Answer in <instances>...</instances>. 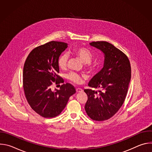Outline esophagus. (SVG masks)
I'll return each instance as SVG.
<instances>
[{
    "instance_id": "1",
    "label": "esophagus",
    "mask_w": 152,
    "mask_h": 152,
    "mask_svg": "<svg viewBox=\"0 0 152 152\" xmlns=\"http://www.w3.org/2000/svg\"><path fill=\"white\" fill-rule=\"evenodd\" d=\"M76 91L77 93H80V92H82V91H83V90H82L81 88H76Z\"/></svg>"
}]
</instances>
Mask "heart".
Here are the masks:
<instances>
[{
  "label": "heart",
  "instance_id": "heart-1",
  "mask_svg": "<svg viewBox=\"0 0 152 152\" xmlns=\"http://www.w3.org/2000/svg\"><path fill=\"white\" fill-rule=\"evenodd\" d=\"M73 53L78 56L85 64V66L89 70H93L96 67V62L91 61L92 54L88 50L84 48H75L73 50ZM69 61V55L67 53H64L61 54L58 59V66L59 69L64 70L67 67ZM67 79L75 84H80L82 82V76L72 72L67 75Z\"/></svg>",
  "mask_w": 152,
  "mask_h": 152
}]
</instances>
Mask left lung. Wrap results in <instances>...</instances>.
Returning <instances> with one entry per match:
<instances>
[{
    "instance_id": "1",
    "label": "left lung",
    "mask_w": 152,
    "mask_h": 152,
    "mask_svg": "<svg viewBox=\"0 0 152 152\" xmlns=\"http://www.w3.org/2000/svg\"><path fill=\"white\" fill-rule=\"evenodd\" d=\"M90 45L104 55L103 69L88 83L91 88L85 89L88 100L85 105L87 115L93 120L104 121L111 118L120 110L126 97L131 78V67L127 56L111 43L94 41Z\"/></svg>"
}]
</instances>
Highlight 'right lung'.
<instances>
[{
    "mask_svg": "<svg viewBox=\"0 0 152 152\" xmlns=\"http://www.w3.org/2000/svg\"><path fill=\"white\" fill-rule=\"evenodd\" d=\"M67 44L50 41L34 49L28 56L23 67V85L27 101L32 109L45 118L61 114L71 96L76 93L70 83H64L59 90H52L53 82L62 83L58 75V59L67 48Z\"/></svg>",
    "mask_w": 152,
    "mask_h": 152,
    "instance_id": "right-lung-1",
    "label": "right lung"
}]
</instances>
